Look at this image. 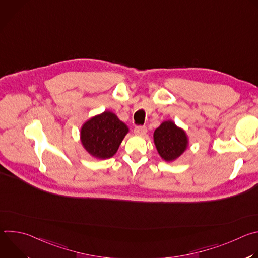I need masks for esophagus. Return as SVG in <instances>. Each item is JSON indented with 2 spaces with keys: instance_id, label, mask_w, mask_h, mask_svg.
Instances as JSON below:
<instances>
[{
  "instance_id": "1",
  "label": "esophagus",
  "mask_w": 258,
  "mask_h": 258,
  "mask_svg": "<svg viewBox=\"0 0 258 258\" xmlns=\"http://www.w3.org/2000/svg\"><path fill=\"white\" fill-rule=\"evenodd\" d=\"M134 133H135V134H137V135H141V136H143V135H145V134L147 133V127H146L145 125H139V126H136V127L134 128Z\"/></svg>"
}]
</instances>
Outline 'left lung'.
<instances>
[{"label":"left lung","mask_w":258,"mask_h":258,"mask_svg":"<svg viewBox=\"0 0 258 258\" xmlns=\"http://www.w3.org/2000/svg\"><path fill=\"white\" fill-rule=\"evenodd\" d=\"M154 143L159 155L165 161H172L187 149L186 133L172 121H164L154 132Z\"/></svg>","instance_id":"obj_1"}]
</instances>
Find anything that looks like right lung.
Segmentation results:
<instances>
[{
    "mask_svg": "<svg viewBox=\"0 0 258 258\" xmlns=\"http://www.w3.org/2000/svg\"><path fill=\"white\" fill-rule=\"evenodd\" d=\"M127 126L110 111H105L87 121L81 132L85 149L94 157H112L127 134Z\"/></svg>",
    "mask_w": 258,
    "mask_h": 258,
    "instance_id": "add662e5",
    "label": "right lung"
}]
</instances>
